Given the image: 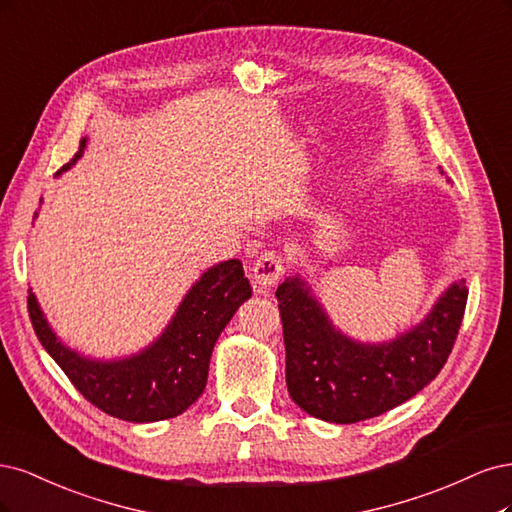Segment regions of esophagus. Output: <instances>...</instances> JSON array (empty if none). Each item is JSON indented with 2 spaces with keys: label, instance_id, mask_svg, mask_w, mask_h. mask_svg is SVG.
Returning a JSON list of instances; mask_svg holds the SVG:
<instances>
[{
  "label": "esophagus",
  "instance_id": "obj_1",
  "mask_svg": "<svg viewBox=\"0 0 512 512\" xmlns=\"http://www.w3.org/2000/svg\"><path fill=\"white\" fill-rule=\"evenodd\" d=\"M285 270H287V261H285L283 253H278V251L261 253L253 266L255 285L259 289H268L276 283V280H280V276L285 274Z\"/></svg>",
  "mask_w": 512,
  "mask_h": 512
}]
</instances>
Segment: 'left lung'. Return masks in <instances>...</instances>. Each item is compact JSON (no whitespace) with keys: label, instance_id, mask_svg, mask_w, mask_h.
<instances>
[{"label":"left lung","instance_id":"8db88e82","mask_svg":"<svg viewBox=\"0 0 512 512\" xmlns=\"http://www.w3.org/2000/svg\"><path fill=\"white\" fill-rule=\"evenodd\" d=\"M287 351V389L308 415L357 423L400 406L430 385L453 351L468 302L451 285L425 321L387 344H359L332 327L295 276L276 289Z\"/></svg>","mask_w":512,"mask_h":512}]
</instances>
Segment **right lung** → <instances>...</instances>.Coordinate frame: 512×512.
Returning a JSON list of instances; mask_svg holds the SVG:
<instances>
[{
	"label": "right lung",
	"mask_w": 512,
	"mask_h": 512,
	"mask_svg": "<svg viewBox=\"0 0 512 512\" xmlns=\"http://www.w3.org/2000/svg\"><path fill=\"white\" fill-rule=\"evenodd\" d=\"M85 144L80 140L78 153L59 172L74 166ZM249 298L251 285L244 278L242 263L223 261L197 280L157 342L140 355L106 364L63 346L42 317L34 293H29L27 310L38 340L87 402L110 417L148 423L172 419L200 398L214 342Z\"/></svg>",
	"instance_id": "obj_1"
}]
</instances>
